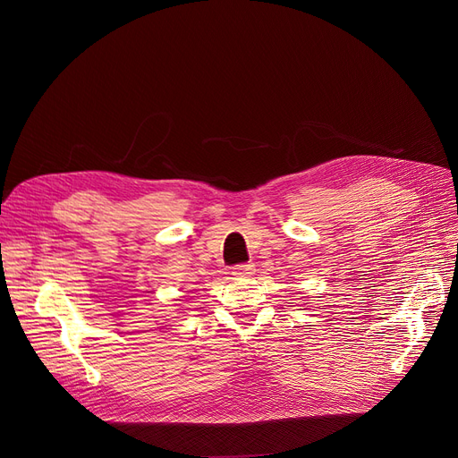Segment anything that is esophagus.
<instances>
[{"mask_svg":"<svg viewBox=\"0 0 458 458\" xmlns=\"http://www.w3.org/2000/svg\"><path fill=\"white\" fill-rule=\"evenodd\" d=\"M252 271H254V266H250V263H243V266H235L232 269V275L237 278H247L252 275Z\"/></svg>","mask_w":458,"mask_h":458,"instance_id":"obj_1","label":"esophagus"}]
</instances>
